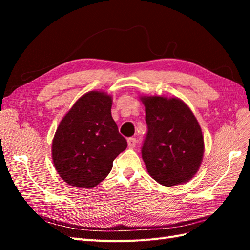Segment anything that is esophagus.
Listing matches in <instances>:
<instances>
[{
  "label": "esophagus",
  "instance_id": "1",
  "mask_svg": "<svg viewBox=\"0 0 250 250\" xmlns=\"http://www.w3.org/2000/svg\"><path fill=\"white\" fill-rule=\"evenodd\" d=\"M136 143H137V141L135 137H130V139H128V146L130 148H134L136 146Z\"/></svg>",
  "mask_w": 250,
  "mask_h": 250
}]
</instances>
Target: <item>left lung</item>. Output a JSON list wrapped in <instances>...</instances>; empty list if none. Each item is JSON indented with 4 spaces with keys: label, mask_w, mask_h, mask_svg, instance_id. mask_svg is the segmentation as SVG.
<instances>
[{
    "label": "left lung",
    "mask_w": 250,
    "mask_h": 250,
    "mask_svg": "<svg viewBox=\"0 0 250 250\" xmlns=\"http://www.w3.org/2000/svg\"><path fill=\"white\" fill-rule=\"evenodd\" d=\"M145 106L147 134L142 157L150 176L163 186L187 183L199 171L204 153L201 126L178 98H140Z\"/></svg>",
    "instance_id": "obj_1"
}]
</instances>
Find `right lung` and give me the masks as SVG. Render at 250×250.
I'll use <instances>...</instances> for the list:
<instances>
[{
    "instance_id": "right-lung-1",
    "label": "right lung",
    "mask_w": 250,
    "mask_h": 250,
    "mask_svg": "<svg viewBox=\"0 0 250 250\" xmlns=\"http://www.w3.org/2000/svg\"><path fill=\"white\" fill-rule=\"evenodd\" d=\"M113 99L102 91L79 98L63 117L52 141L60 177L76 188H93L107 176L128 143L111 117Z\"/></svg>"
}]
</instances>
